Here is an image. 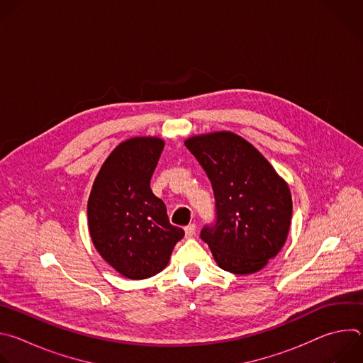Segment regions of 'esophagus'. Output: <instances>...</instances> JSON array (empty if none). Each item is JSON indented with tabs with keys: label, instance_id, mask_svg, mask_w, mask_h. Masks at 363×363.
I'll return each instance as SVG.
<instances>
[{
	"label": "esophagus",
	"instance_id": "1",
	"mask_svg": "<svg viewBox=\"0 0 363 363\" xmlns=\"http://www.w3.org/2000/svg\"><path fill=\"white\" fill-rule=\"evenodd\" d=\"M196 233V225L195 224H189L185 227V237L186 238H192Z\"/></svg>",
	"mask_w": 363,
	"mask_h": 363
}]
</instances>
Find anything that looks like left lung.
Listing matches in <instances>:
<instances>
[{
	"instance_id": "obj_1",
	"label": "left lung",
	"mask_w": 363,
	"mask_h": 363,
	"mask_svg": "<svg viewBox=\"0 0 363 363\" xmlns=\"http://www.w3.org/2000/svg\"><path fill=\"white\" fill-rule=\"evenodd\" d=\"M185 146L208 175L218 220L201 238L220 269L252 274L283 248L291 223V192L248 140L228 130L195 135Z\"/></svg>"
}]
</instances>
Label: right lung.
Masks as SVG:
<instances>
[{"label":"right lung","mask_w":363,"mask_h":363,"mask_svg":"<svg viewBox=\"0 0 363 363\" xmlns=\"http://www.w3.org/2000/svg\"><path fill=\"white\" fill-rule=\"evenodd\" d=\"M165 146L157 136L123 140L103 162L89 195L87 223L100 257L121 276L143 280L169 263L184 230L149 184Z\"/></svg>","instance_id":"right-lung-1"}]
</instances>
